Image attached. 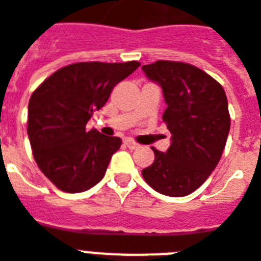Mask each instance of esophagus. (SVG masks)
I'll return each instance as SVG.
<instances>
[{
	"label": "esophagus",
	"instance_id": "1",
	"mask_svg": "<svg viewBox=\"0 0 261 261\" xmlns=\"http://www.w3.org/2000/svg\"><path fill=\"white\" fill-rule=\"evenodd\" d=\"M124 145L128 147V149L134 150V149H138L139 147V145H138L137 142H134L133 139H124Z\"/></svg>",
	"mask_w": 261,
	"mask_h": 261
}]
</instances>
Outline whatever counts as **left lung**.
Listing matches in <instances>:
<instances>
[{"mask_svg": "<svg viewBox=\"0 0 261 261\" xmlns=\"http://www.w3.org/2000/svg\"><path fill=\"white\" fill-rule=\"evenodd\" d=\"M142 71L162 88L167 105L162 118L171 133L169 149H152L155 160L142 175L161 194L188 196L206 181L225 147L230 128L225 91L186 63L158 60Z\"/></svg>", "mask_w": 261, "mask_h": 261, "instance_id": "8db88e82", "label": "left lung"}]
</instances>
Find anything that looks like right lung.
<instances>
[{
	"label": "right lung",
	"mask_w": 261,
	"mask_h": 261,
	"mask_svg": "<svg viewBox=\"0 0 261 261\" xmlns=\"http://www.w3.org/2000/svg\"><path fill=\"white\" fill-rule=\"evenodd\" d=\"M141 65L76 63L41 83L28 105V137L40 170L67 193L88 190L105 177L122 139L87 130L94 112L109 100L112 88Z\"/></svg>",
	"instance_id": "add662e5"
}]
</instances>
